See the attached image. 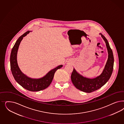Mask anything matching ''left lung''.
<instances>
[{
	"mask_svg": "<svg viewBox=\"0 0 124 124\" xmlns=\"http://www.w3.org/2000/svg\"><path fill=\"white\" fill-rule=\"evenodd\" d=\"M104 39L108 50V58L107 62L102 73L93 78H88L82 76L73 68L71 75V80L77 89L86 93H91L99 89L105 84L112 75L114 67V56L106 38L100 33Z\"/></svg>",
	"mask_w": 124,
	"mask_h": 124,
	"instance_id": "obj_1",
	"label": "left lung"
}]
</instances>
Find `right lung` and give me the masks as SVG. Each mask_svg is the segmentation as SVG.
<instances>
[{
  "label": "right lung",
  "mask_w": 124,
  "mask_h": 124,
  "mask_svg": "<svg viewBox=\"0 0 124 124\" xmlns=\"http://www.w3.org/2000/svg\"><path fill=\"white\" fill-rule=\"evenodd\" d=\"M31 31H27L21 36L17 40L12 48L10 57V68L13 76L19 84L29 91L36 92L44 90L48 87L52 82L56 71L62 67V65H61L57 66L56 68L50 71L43 77L38 79L30 78L21 71L17 60L18 50L23 37L26 36Z\"/></svg>",
  "instance_id": "right-lung-1"
}]
</instances>
